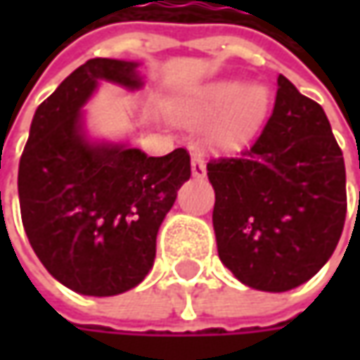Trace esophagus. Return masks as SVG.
<instances>
[{"label": "esophagus", "mask_w": 360, "mask_h": 360, "mask_svg": "<svg viewBox=\"0 0 360 360\" xmlns=\"http://www.w3.org/2000/svg\"><path fill=\"white\" fill-rule=\"evenodd\" d=\"M192 174L196 178L206 176V160H204L202 154H192Z\"/></svg>", "instance_id": "34e87169"}]
</instances>
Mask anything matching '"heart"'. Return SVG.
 Instances as JSON below:
<instances>
[{
	"label": "heart",
	"instance_id": "b5f03b06",
	"mask_svg": "<svg viewBox=\"0 0 360 360\" xmlns=\"http://www.w3.org/2000/svg\"><path fill=\"white\" fill-rule=\"evenodd\" d=\"M266 105L269 94L264 88L252 86L244 90L236 82H226L206 91L200 102L188 110V116L194 120L222 116L214 130V140L222 146H234L258 126Z\"/></svg>",
	"mask_w": 360,
	"mask_h": 360
}]
</instances>
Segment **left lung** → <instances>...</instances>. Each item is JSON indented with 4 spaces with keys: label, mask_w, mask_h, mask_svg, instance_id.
<instances>
[{
    "label": "left lung",
    "mask_w": 360,
    "mask_h": 360,
    "mask_svg": "<svg viewBox=\"0 0 360 360\" xmlns=\"http://www.w3.org/2000/svg\"><path fill=\"white\" fill-rule=\"evenodd\" d=\"M218 256L246 286L284 292L335 252L347 216L345 160L325 110L278 76L272 116L238 156L206 164Z\"/></svg>",
    "instance_id": "obj_1"
}]
</instances>
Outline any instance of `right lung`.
I'll return each mask as SVG.
<instances>
[{"label":"right lung","mask_w":360,"mask_h":360,"mask_svg":"<svg viewBox=\"0 0 360 360\" xmlns=\"http://www.w3.org/2000/svg\"><path fill=\"white\" fill-rule=\"evenodd\" d=\"M138 63L94 58L35 110L20 160L21 222L48 272L88 297H114L144 281L158 229L190 178V154L146 156L124 144H91L79 108L98 82L136 90Z\"/></svg>","instance_id":"right-lung-1"}]
</instances>
